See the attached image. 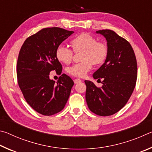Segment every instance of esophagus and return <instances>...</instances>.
<instances>
[{"instance_id":"34e87169","label":"esophagus","mask_w":152,"mask_h":152,"mask_svg":"<svg viewBox=\"0 0 152 152\" xmlns=\"http://www.w3.org/2000/svg\"><path fill=\"white\" fill-rule=\"evenodd\" d=\"M82 80L80 79H79V78H76V79H75L74 80V84H78V83H80V82Z\"/></svg>"}]
</instances>
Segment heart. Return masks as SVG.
Masks as SVG:
<instances>
[{
  "mask_svg": "<svg viewBox=\"0 0 152 152\" xmlns=\"http://www.w3.org/2000/svg\"><path fill=\"white\" fill-rule=\"evenodd\" d=\"M71 45L75 52L82 51L81 62L74 64L68 69V73L76 77H84L91 70L92 65L104 63L108 56L106 43L97 42L96 38L87 33H81L71 41ZM74 51L66 45H60L56 49V56L61 63L70 64L73 59Z\"/></svg>",
  "mask_w": 152,
  "mask_h": 152,
  "instance_id": "b5f03b06",
  "label": "heart"
}]
</instances>
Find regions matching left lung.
I'll return each instance as SVG.
<instances>
[{
    "label": "left lung",
    "instance_id": "obj_1",
    "mask_svg": "<svg viewBox=\"0 0 152 152\" xmlns=\"http://www.w3.org/2000/svg\"><path fill=\"white\" fill-rule=\"evenodd\" d=\"M106 38L108 56L104 63L93 74L102 79L101 88L85 80L86 100L89 109L99 116H109L125 106L135 88L137 65L132 45L110 29L97 31Z\"/></svg>",
    "mask_w": 152,
    "mask_h": 152
}]
</instances>
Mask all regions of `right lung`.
Here are the masks:
<instances>
[{
  "label": "right lung",
  "mask_w": 152,
  "mask_h": 152,
  "mask_svg": "<svg viewBox=\"0 0 152 152\" xmlns=\"http://www.w3.org/2000/svg\"><path fill=\"white\" fill-rule=\"evenodd\" d=\"M74 31L60 27L44 28L30 36L20 48L17 64L19 88L25 101L35 111L50 116L62 110L74 82L63 74L58 82L50 79L51 71L61 74L62 66L56 49Z\"/></svg>",
  "instance_id": "1"
}]
</instances>
